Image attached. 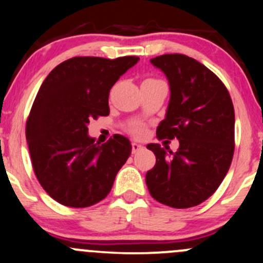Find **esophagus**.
<instances>
[{"mask_svg":"<svg viewBox=\"0 0 263 263\" xmlns=\"http://www.w3.org/2000/svg\"><path fill=\"white\" fill-rule=\"evenodd\" d=\"M141 148H142L141 145L137 144V142H132V153H134V154L139 153V151L141 150Z\"/></svg>","mask_w":263,"mask_h":263,"instance_id":"obj_1","label":"esophagus"}]
</instances>
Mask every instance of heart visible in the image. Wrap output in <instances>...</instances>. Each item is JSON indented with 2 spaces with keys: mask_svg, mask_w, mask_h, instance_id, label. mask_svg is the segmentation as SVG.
Wrapping results in <instances>:
<instances>
[{
  "mask_svg": "<svg viewBox=\"0 0 263 263\" xmlns=\"http://www.w3.org/2000/svg\"><path fill=\"white\" fill-rule=\"evenodd\" d=\"M136 134L137 135H141L142 134V128H141V127H137V128H136Z\"/></svg>",
  "mask_w": 263,
  "mask_h": 263,
  "instance_id": "1",
  "label": "heart"
}]
</instances>
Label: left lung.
I'll return each mask as SVG.
<instances>
[{
    "label": "left lung",
    "instance_id": "obj_1",
    "mask_svg": "<svg viewBox=\"0 0 263 263\" xmlns=\"http://www.w3.org/2000/svg\"><path fill=\"white\" fill-rule=\"evenodd\" d=\"M166 76L171 99L159 123V139H177L176 153L159 144L147 148L156 163L146 173L150 195L174 209L200 205L217 190L234 154V107L213 71L184 54L150 60Z\"/></svg>",
    "mask_w": 263,
    "mask_h": 263
}]
</instances>
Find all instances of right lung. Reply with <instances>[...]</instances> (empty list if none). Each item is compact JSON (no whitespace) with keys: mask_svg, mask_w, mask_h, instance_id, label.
<instances>
[{"mask_svg":"<svg viewBox=\"0 0 263 263\" xmlns=\"http://www.w3.org/2000/svg\"><path fill=\"white\" fill-rule=\"evenodd\" d=\"M139 60L73 57L42 84L26 122V141L36 178L61 205L87 208L107 197L131 155L128 139L115 135L99 145L87 135V124L109 115L110 89Z\"/></svg>","mask_w":263,"mask_h":263,"instance_id":"1","label":"right lung"}]
</instances>
